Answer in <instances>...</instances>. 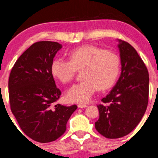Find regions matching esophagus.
<instances>
[{
  "mask_svg": "<svg viewBox=\"0 0 158 158\" xmlns=\"http://www.w3.org/2000/svg\"><path fill=\"white\" fill-rule=\"evenodd\" d=\"M78 107L80 108V109H83V108L87 107V105H85V104H78Z\"/></svg>",
  "mask_w": 158,
  "mask_h": 158,
  "instance_id": "esophagus-1",
  "label": "esophagus"
}]
</instances>
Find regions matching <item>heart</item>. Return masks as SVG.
I'll return each instance as SVG.
<instances>
[{"mask_svg":"<svg viewBox=\"0 0 158 158\" xmlns=\"http://www.w3.org/2000/svg\"><path fill=\"white\" fill-rule=\"evenodd\" d=\"M69 60L62 57L54 59L51 72L63 83L70 82L77 70H82L83 81L73 85L66 97L70 102H86L98 90L111 88L117 80L121 60L115 52L105 50L93 45H84L69 54Z\"/></svg>","mask_w":158,"mask_h":158,"instance_id":"obj_1","label":"heart"}]
</instances>
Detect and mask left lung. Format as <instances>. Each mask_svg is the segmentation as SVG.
Segmentation results:
<instances>
[{
    "instance_id": "obj_1",
    "label": "left lung",
    "mask_w": 158,
    "mask_h": 158,
    "mask_svg": "<svg viewBox=\"0 0 158 158\" xmlns=\"http://www.w3.org/2000/svg\"><path fill=\"white\" fill-rule=\"evenodd\" d=\"M122 73L111 92L97 106L99 118L95 123L98 133L107 138L128 135L141 122L147 109L149 74L135 49L118 40Z\"/></svg>"
}]
</instances>
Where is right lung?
Listing matches in <instances>:
<instances>
[{"mask_svg": "<svg viewBox=\"0 0 158 158\" xmlns=\"http://www.w3.org/2000/svg\"><path fill=\"white\" fill-rule=\"evenodd\" d=\"M61 48L57 42L35 43L16 61L9 77L11 111L25 135L40 143L62 136L77 109L76 105L54 106L61 91L56 85L51 65Z\"/></svg>", "mask_w": 158, "mask_h": 158, "instance_id": "add662e5", "label": "right lung"}]
</instances>
